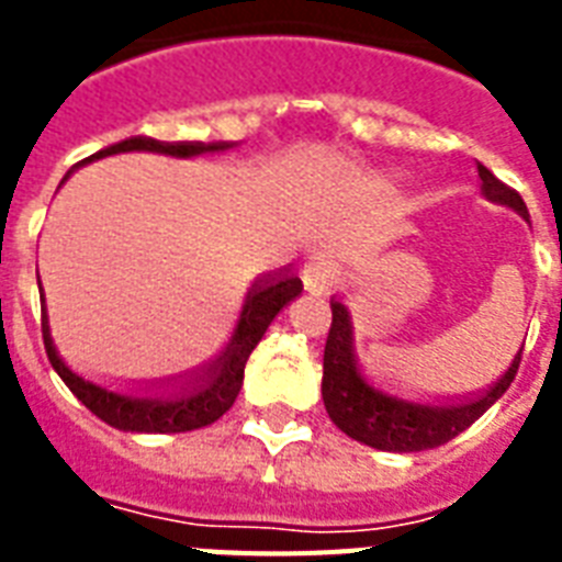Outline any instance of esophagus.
I'll return each instance as SVG.
<instances>
[{"label":"esophagus","mask_w":562,"mask_h":562,"mask_svg":"<svg viewBox=\"0 0 562 562\" xmlns=\"http://www.w3.org/2000/svg\"><path fill=\"white\" fill-rule=\"evenodd\" d=\"M303 285H306L308 294H329V289H333V273H329L326 265L308 262L303 268Z\"/></svg>","instance_id":"34e87169"}]
</instances>
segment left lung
Listing matches in <instances>:
<instances>
[{"mask_svg": "<svg viewBox=\"0 0 562 562\" xmlns=\"http://www.w3.org/2000/svg\"><path fill=\"white\" fill-rule=\"evenodd\" d=\"M479 178L490 201L505 203L522 218H528V206L516 189L502 183L484 166H479ZM329 306H333V326L326 335L324 384H321L326 414L333 417V423L344 435H350L359 443L373 446V449H384V452H423V449L449 443L510 387L519 361H522V350H519L507 373L490 391L470 396V400L446 402V405L443 402L440 405L411 402L405 396L384 391L382 382H375V375L356 356L347 306L338 300H333Z\"/></svg>", "mask_w": 562, "mask_h": 562, "instance_id": "obj_1", "label": "left lung"}]
</instances>
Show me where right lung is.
Returning a JSON list of instances; mask_svg holds the SVG:
<instances>
[{"label":"right lung","instance_id":"add662e5","mask_svg":"<svg viewBox=\"0 0 562 562\" xmlns=\"http://www.w3.org/2000/svg\"><path fill=\"white\" fill-rule=\"evenodd\" d=\"M229 148L224 143H157L151 136H134L125 143H116L104 148V151L92 154L83 162L101 160L110 154L122 151H157L169 154V157H194V154L221 151ZM69 178V175H66ZM64 178V180H66ZM303 291V282L291 268L273 271L268 277L250 285L238 315V324L233 329V338L227 347L221 350L215 361H210L206 368L198 370L183 379H169V382L148 384L143 391H119L113 384H101L95 379H87L75 368H69L60 352L52 344L48 326L43 324V344H46V356L52 361V368L64 379L66 387L87 405L99 419H104L108 426H116L122 431H151V435H162V431H192V428H203L215 423L221 414H227L229 405L236 402L238 391H241V379H245V364L250 359V352L259 341H262L265 329L271 326V321L280 315V308L285 303L297 297Z\"/></svg>","mask_w":562,"mask_h":562}]
</instances>
